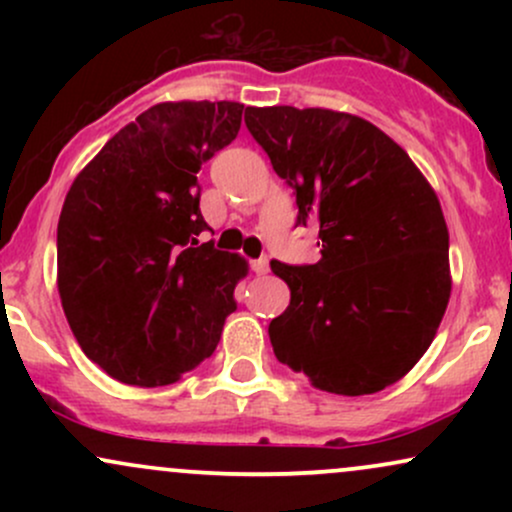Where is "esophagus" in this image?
Segmentation results:
<instances>
[{"label": "esophagus", "instance_id": "esophagus-1", "mask_svg": "<svg viewBox=\"0 0 512 512\" xmlns=\"http://www.w3.org/2000/svg\"><path fill=\"white\" fill-rule=\"evenodd\" d=\"M252 269H255V274H267L269 272V260H267V257H260V260L252 262Z\"/></svg>", "mask_w": 512, "mask_h": 512}]
</instances>
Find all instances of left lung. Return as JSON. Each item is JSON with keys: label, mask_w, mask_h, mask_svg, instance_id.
I'll return each mask as SVG.
<instances>
[{"label": "left lung", "mask_w": 512, "mask_h": 512, "mask_svg": "<svg viewBox=\"0 0 512 512\" xmlns=\"http://www.w3.org/2000/svg\"><path fill=\"white\" fill-rule=\"evenodd\" d=\"M245 125L296 190L320 260L272 272L291 303L269 322L274 354L317 390L373 395L416 366L450 301L448 226L407 151L363 117L248 108Z\"/></svg>", "instance_id": "1"}]
</instances>
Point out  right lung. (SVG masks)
I'll return each mask as SVG.
<instances>
[{
  "mask_svg": "<svg viewBox=\"0 0 512 512\" xmlns=\"http://www.w3.org/2000/svg\"><path fill=\"white\" fill-rule=\"evenodd\" d=\"M243 103H158L76 175L57 223V289L84 354L161 387L214 354L248 262L199 243L197 173L238 137Z\"/></svg>",
  "mask_w": 512,
  "mask_h": 512,
  "instance_id": "1",
  "label": "right lung"
}]
</instances>
